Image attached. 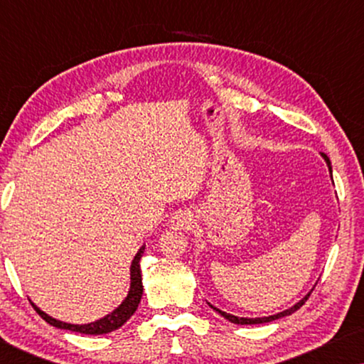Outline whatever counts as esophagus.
<instances>
[{"label":"esophagus","mask_w":364,"mask_h":364,"mask_svg":"<svg viewBox=\"0 0 364 364\" xmlns=\"http://www.w3.org/2000/svg\"><path fill=\"white\" fill-rule=\"evenodd\" d=\"M171 225L172 228H176V230H191V228L196 225V218H193L192 212L181 210L171 218Z\"/></svg>","instance_id":"1"}]
</instances>
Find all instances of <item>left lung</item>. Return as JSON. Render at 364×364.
Wrapping results in <instances>:
<instances>
[{
	"label": "left lung",
	"instance_id": "8db88e82",
	"mask_svg": "<svg viewBox=\"0 0 364 364\" xmlns=\"http://www.w3.org/2000/svg\"><path fill=\"white\" fill-rule=\"evenodd\" d=\"M321 157L326 161L328 168H330V173H331V162H330V159H328L326 154H321ZM331 178H333V177H331ZM311 291H313V290H311ZM311 291H310V293H311ZM310 293H308V295H306L305 298H303V300L298 301L296 305H293L291 308H288V310L280 311V313H277V315H272V316H263V318H240V316L230 315V313H227V311L218 310V308L210 305V303H208V306H210L212 310H215V311L218 313V315H222L223 318H225V320L235 323V325H258V323H270V321H273V320H278V318L288 316V315H291V313H295V311L298 310V308H301L303 305H305V301L308 300V296H310Z\"/></svg>",
	"mask_w": 364,
	"mask_h": 364
}]
</instances>
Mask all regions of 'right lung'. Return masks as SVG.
I'll return each mask as SVG.
<instances>
[{
    "label": "right lung",
    "instance_id": "1",
    "mask_svg": "<svg viewBox=\"0 0 364 364\" xmlns=\"http://www.w3.org/2000/svg\"><path fill=\"white\" fill-rule=\"evenodd\" d=\"M144 255V247L137 252V255L134 257L132 265H131V288H129V293L121 305H119L116 310L112 313H109L101 320L94 321V323H87V325H71V323H64L59 320H54L53 316L46 315V313L39 310V308L31 303L34 310L38 311V315L43 318L44 321H48L49 325L61 328V330H69V331H76V333H82V335H106V333H111L117 328H121L124 323H126L129 318L134 315V311L137 310L139 303H141L142 298V275H141V258Z\"/></svg>",
    "mask_w": 364,
    "mask_h": 364
}]
</instances>
